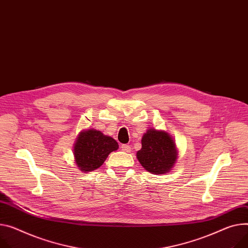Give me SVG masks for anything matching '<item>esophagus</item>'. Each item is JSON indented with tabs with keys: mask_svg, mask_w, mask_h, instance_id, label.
I'll list each match as a JSON object with an SVG mask.
<instances>
[{
	"mask_svg": "<svg viewBox=\"0 0 248 248\" xmlns=\"http://www.w3.org/2000/svg\"><path fill=\"white\" fill-rule=\"evenodd\" d=\"M121 149H122V151L126 152V153H130L131 152V147L129 145H122Z\"/></svg>",
	"mask_w": 248,
	"mask_h": 248,
	"instance_id": "34e87169",
	"label": "esophagus"
}]
</instances>
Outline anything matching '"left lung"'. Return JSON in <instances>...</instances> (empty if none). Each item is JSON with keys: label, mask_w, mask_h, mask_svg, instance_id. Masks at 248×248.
I'll use <instances>...</instances> for the list:
<instances>
[{"label": "left lung", "mask_w": 248, "mask_h": 248, "mask_svg": "<svg viewBox=\"0 0 248 248\" xmlns=\"http://www.w3.org/2000/svg\"><path fill=\"white\" fill-rule=\"evenodd\" d=\"M140 164L153 174H167L177 160L173 139L166 132L149 129L142 138V148L137 152Z\"/></svg>", "instance_id": "8db88e82"}]
</instances>
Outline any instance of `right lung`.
<instances>
[{"label":"right lung","instance_id":"obj_1","mask_svg":"<svg viewBox=\"0 0 248 248\" xmlns=\"http://www.w3.org/2000/svg\"><path fill=\"white\" fill-rule=\"evenodd\" d=\"M118 147L115 140L103 135L100 131L92 129L80 132L74 146L76 165L83 172L96 170Z\"/></svg>","mask_w":248,"mask_h":248}]
</instances>
